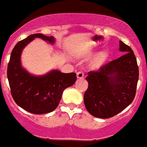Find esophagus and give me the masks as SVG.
<instances>
[{
	"instance_id": "1",
	"label": "esophagus",
	"mask_w": 147,
	"mask_h": 147,
	"mask_svg": "<svg viewBox=\"0 0 147 147\" xmlns=\"http://www.w3.org/2000/svg\"><path fill=\"white\" fill-rule=\"evenodd\" d=\"M76 77L78 79H82L84 77V74L82 71H78L76 73Z\"/></svg>"
}]
</instances>
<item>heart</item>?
<instances>
[{"instance_id": "heart-1", "label": "heart", "mask_w": 147, "mask_h": 147, "mask_svg": "<svg viewBox=\"0 0 147 147\" xmlns=\"http://www.w3.org/2000/svg\"><path fill=\"white\" fill-rule=\"evenodd\" d=\"M109 54L107 52H100L98 53L96 56L94 57V59L92 61V65L93 67H99L102 65L103 63L107 59Z\"/></svg>"}]
</instances>
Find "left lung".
Listing matches in <instances>:
<instances>
[{
	"instance_id": "left-lung-1",
	"label": "left lung",
	"mask_w": 147,
	"mask_h": 147,
	"mask_svg": "<svg viewBox=\"0 0 147 147\" xmlns=\"http://www.w3.org/2000/svg\"><path fill=\"white\" fill-rule=\"evenodd\" d=\"M124 54L104 65L98 71H89L86 80L88 87L84 104L93 116L107 119L118 114L133 101L136 93L139 70L134 52L119 40Z\"/></svg>"
}]
</instances>
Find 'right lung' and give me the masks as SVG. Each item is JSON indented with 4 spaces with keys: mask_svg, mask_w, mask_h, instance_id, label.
I'll return each mask as SVG.
<instances>
[{
    "mask_svg": "<svg viewBox=\"0 0 147 147\" xmlns=\"http://www.w3.org/2000/svg\"><path fill=\"white\" fill-rule=\"evenodd\" d=\"M35 38H40L50 44H54L55 42L54 37H48L42 34H31L19 41L11 53L7 67V78L15 102L28 112L43 114L56 109L64 90L76 82V74L53 70L46 74L36 76L24 68L21 62L22 53Z\"/></svg>",
    "mask_w": 147,
    "mask_h": 147,
    "instance_id": "add662e5",
    "label": "right lung"
}]
</instances>
